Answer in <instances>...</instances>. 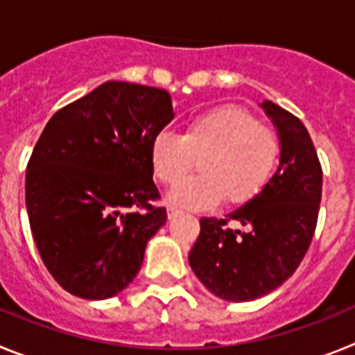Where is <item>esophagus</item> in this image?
Listing matches in <instances>:
<instances>
[{"label": "esophagus", "mask_w": 355, "mask_h": 355, "mask_svg": "<svg viewBox=\"0 0 355 355\" xmlns=\"http://www.w3.org/2000/svg\"><path fill=\"white\" fill-rule=\"evenodd\" d=\"M181 213H183V211H181V209L167 208V216H168V218H171V220H172V218H175V216H180Z\"/></svg>", "instance_id": "obj_1"}]
</instances>
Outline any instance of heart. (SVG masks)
Returning a JSON list of instances; mask_svg holds the SVG:
<instances>
[{"label": "heart", "mask_w": 355, "mask_h": 355, "mask_svg": "<svg viewBox=\"0 0 355 355\" xmlns=\"http://www.w3.org/2000/svg\"><path fill=\"white\" fill-rule=\"evenodd\" d=\"M281 142L256 117L222 106L188 121L183 135L159 131L150 142V165L163 184H177L200 159V176L178 185L168 202L187 209H209L225 197L243 205L258 196L277 165Z\"/></svg>", "instance_id": "b5f03b06"}]
</instances>
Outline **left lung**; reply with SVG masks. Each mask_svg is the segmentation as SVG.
Wrapping results in <instances>:
<instances>
[{
    "label": "left lung",
    "mask_w": 355,
    "mask_h": 355,
    "mask_svg": "<svg viewBox=\"0 0 355 355\" xmlns=\"http://www.w3.org/2000/svg\"><path fill=\"white\" fill-rule=\"evenodd\" d=\"M261 108L277 128V171L258 196L225 218H200V234L188 254L200 283L229 302L259 299L297 270L322 199V167L306 126L275 103L263 101ZM229 220L248 231L231 230Z\"/></svg>",
    "instance_id": "8db88e82"
}]
</instances>
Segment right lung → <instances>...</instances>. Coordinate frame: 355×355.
<instances>
[{
    "mask_svg": "<svg viewBox=\"0 0 355 355\" xmlns=\"http://www.w3.org/2000/svg\"><path fill=\"white\" fill-rule=\"evenodd\" d=\"M174 119L171 94L106 81L58 110L26 168V209L44 265L69 293H121L147 241L167 220L153 181L150 142Z\"/></svg>",
    "mask_w": 355,
    "mask_h": 355,
    "instance_id": "right-lung-1",
    "label": "right lung"
}]
</instances>
